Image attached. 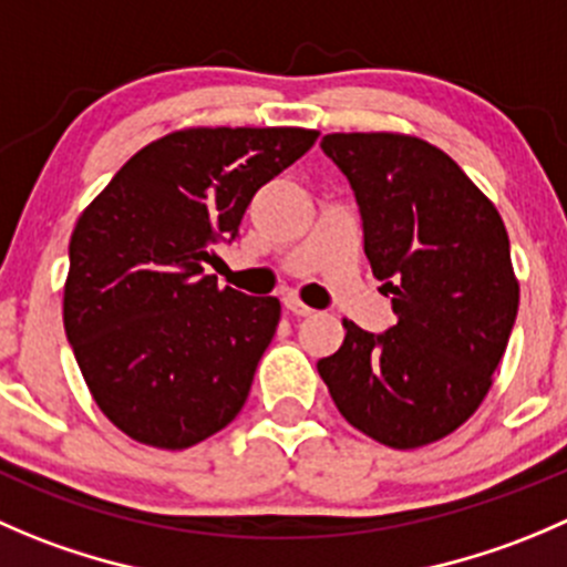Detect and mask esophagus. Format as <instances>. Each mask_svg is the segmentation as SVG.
<instances>
[{
  "mask_svg": "<svg viewBox=\"0 0 567 567\" xmlns=\"http://www.w3.org/2000/svg\"><path fill=\"white\" fill-rule=\"evenodd\" d=\"M285 307H288V312H293V316H299V318H310L312 312V307H307L305 301H299L296 299V296H288V299H285Z\"/></svg>",
  "mask_w": 567,
  "mask_h": 567,
  "instance_id": "obj_1",
  "label": "esophagus"
}]
</instances>
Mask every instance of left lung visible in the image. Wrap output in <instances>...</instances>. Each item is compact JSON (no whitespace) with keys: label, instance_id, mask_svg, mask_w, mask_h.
<instances>
[{"label":"left lung","instance_id":"left-lung-1","mask_svg":"<svg viewBox=\"0 0 567 567\" xmlns=\"http://www.w3.org/2000/svg\"><path fill=\"white\" fill-rule=\"evenodd\" d=\"M321 150L349 177L373 277L395 323L371 334L343 318V346L318 360L340 415L390 449L460 430L493 388L520 288L496 205L430 141L332 132Z\"/></svg>","mask_w":567,"mask_h":567}]
</instances>
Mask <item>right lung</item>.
Listing matches in <instances>:
<instances>
[{
    "instance_id": "obj_1",
    "label": "right lung",
    "mask_w": 567,
    "mask_h": 567,
    "mask_svg": "<svg viewBox=\"0 0 567 567\" xmlns=\"http://www.w3.org/2000/svg\"><path fill=\"white\" fill-rule=\"evenodd\" d=\"M318 130L185 126L118 168L69 244L63 323L99 410L144 446L183 452L246 404L277 296L218 288L213 246Z\"/></svg>"
}]
</instances>
